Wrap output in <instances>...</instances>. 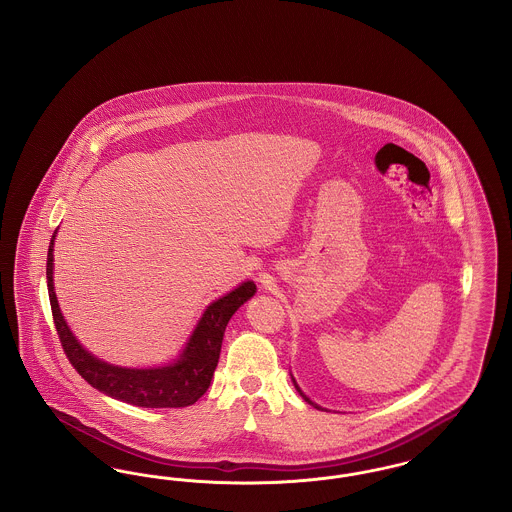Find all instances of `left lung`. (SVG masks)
<instances>
[{"mask_svg":"<svg viewBox=\"0 0 512 512\" xmlns=\"http://www.w3.org/2000/svg\"><path fill=\"white\" fill-rule=\"evenodd\" d=\"M292 380H293V386H295V390L299 391V395H301V397H303V399H305V401H307V403H309V405H313V407H315V409H318V411H324V409H322V407H320V405H317V403H313V401H311V399H309V397H307V395H305V393H303V391H301V388H299V386H297V382H295V378H293V376H292Z\"/></svg>","mask_w":512,"mask_h":512,"instance_id":"8db88e82","label":"left lung"}]
</instances>
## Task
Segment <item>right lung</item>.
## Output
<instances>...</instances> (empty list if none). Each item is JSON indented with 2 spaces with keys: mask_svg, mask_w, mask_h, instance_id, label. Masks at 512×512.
Returning <instances> with one entry per match:
<instances>
[{
  "mask_svg": "<svg viewBox=\"0 0 512 512\" xmlns=\"http://www.w3.org/2000/svg\"><path fill=\"white\" fill-rule=\"evenodd\" d=\"M51 236L48 249V293L51 303L53 322L57 336L76 372L96 390L119 399L124 403L146 407V409H178L194 405L195 401L211 386L213 372L220 357V345L224 330L232 315L251 299L257 286L247 280L238 288L213 301L199 318L192 336L186 341L180 357L171 365L151 366V368H128V366L109 365L86 351L80 341L74 338L67 326L63 313L53 292V242Z\"/></svg>",
  "mask_w": 512,
  "mask_h": 512,
  "instance_id": "add662e5",
  "label": "right lung"
}]
</instances>
